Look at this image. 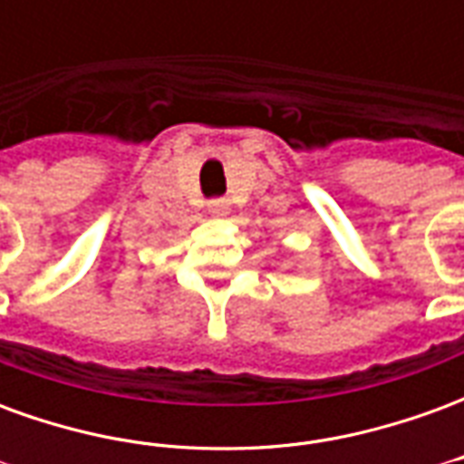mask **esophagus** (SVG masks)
Instances as JSON below:
<instances>
[{
    "instance_id": "34e87169",
    "label": "esophagus",
    "mask_w": 464,
    "mask_h": 464,
    "mask_svg": "<svg viewBox=\"0 0 464 464\" xmlns=\"http://www.w3.org/2000/svg\"><path fill=\"white\" fill-rule=\"evenodd\" d=\"M208 211H211L216 218H223V216L231 213V201H228V198H213V201H208Z\"/></svg>"
}]
</instances>
